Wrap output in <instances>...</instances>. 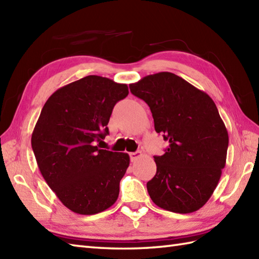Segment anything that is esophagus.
I'll use <instances>...</instances> for the list:
<instances>
[{"label": "esophagus", "mask_w": 259, "mask_h": 259, "mask_svg": "<svg viewBox=\"0 0 259 259\" xmlns=\"http://www.w3.org/2000/svg\"><path fill=\"white\" fill-rule=\"evenodd\" d=\"M129 156H130V159H131V161H136V160H137V159H138V158H140V157L142 156V153H141V151L130 152V153H129Z\"/></svg>", "instance_id": "34e87169"}]
</instances>
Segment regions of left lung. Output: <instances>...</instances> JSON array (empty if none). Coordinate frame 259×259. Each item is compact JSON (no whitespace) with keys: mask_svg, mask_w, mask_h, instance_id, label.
I'll return each instance as SVG.
<instances>
[{"mask_svg":"<svg viewBox=\"0 0 259 259\" xmlns=\"http://www.w3.org/2000/svg\"><path fill=\"white\" fill-rule=\"evenodd\" d=\"M149 106L155 130L169 142L155 156L157 172L147 183L151 200L177 213L200 209L211 197L226 164L228 133L206 92L171 72L129 84Z\"/></svg>","mask_w":259,"mask_h":259,"instance_id":"1","label":"left lung"}]
</instances>
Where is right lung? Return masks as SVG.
<instances>
[{
  "label": "right lung",
  "mask_w": 259,
  "mask_h": 259,
  "mask_svg": "<svg viewBox=\"0 0 259 259\" xmlns=\"http://www.w3.org/2000/svg\"><path fill=\"white\" fill-rule=\"evenodd\" d=\"M128 93L126 84L88 75L60 88L42 108L32 149L43 178L71 211L95 214L118 199L129 155L96 142L109 135L113 107Z\"/></svg>",
  "instance_id": "obj_1"
}]
</instances>
